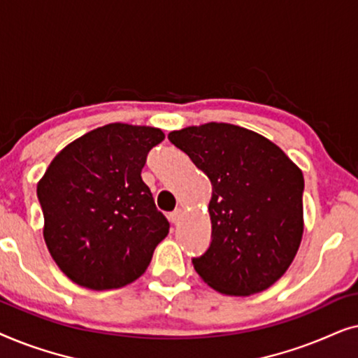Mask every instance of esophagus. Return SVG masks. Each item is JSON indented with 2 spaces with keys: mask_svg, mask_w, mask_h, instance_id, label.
Returning a JSON list of instances; mask_svg holds the SVG:
<instances>
[{
  "mask_svg": "<svg viewBox=\"0 0 358 358\" xmlns=\"http://www.w3.org/2000/svg\"><path fill=\"white\" fill-rule=\"evenodd\" d=\"M182 215H184V210L182 208H176L173 213H171V222L173 223H179V220L182 218Z\"/></svg>",
  "mask_w": 358,
  "mask_h": 358,
  "instance_id": "obj_1",
  "label": "esophagus"
}]
</instances>
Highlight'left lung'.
<instances>
[{"label":"left lung","mask_w":358,"mask_h":358,"mask_svg":"<svg viewBox=\"0 0 358 358\" xmlns=\"http://www.w3.org/2000/svg\"><path fill=\"white\" fill-rule=\"evenodd\" d=\"M208 176L212 243L192 259L220 293L249 296L272 287L303 238V173L282 148L243 127L208 122L168 135Z\"/></svg>","instance_id":"8db88e82"}]
</instances>
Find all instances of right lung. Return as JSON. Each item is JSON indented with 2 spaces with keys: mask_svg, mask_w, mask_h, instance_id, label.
Returning a JSON list of instances; mask_svg holds the SVG:
<instances>
[{
  "mask_svg": "<svg viewBox=\"0 0 358 358\" xmlns=\"http://www.w3.org/2000/svg\"><path fill=\"white\" fill-rule=\"evenodd\" d=\"M163 140L156 127L107 124L66 145L38 180L48 252L78 285H129L168 236V220L141 179L146 155Z\"/></svg>",
  "mask_w": 358,
  "mask_h": 358,
  "instance_id": "1",
  "label": "right lung"
}]
</instances>
